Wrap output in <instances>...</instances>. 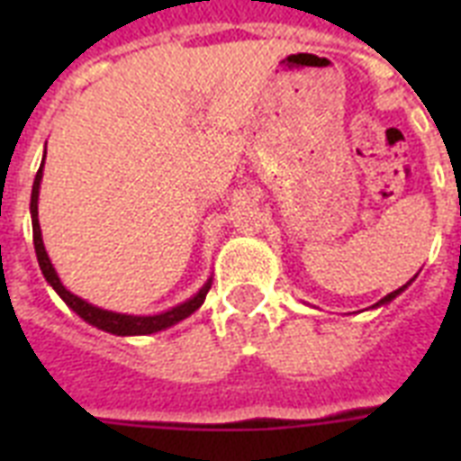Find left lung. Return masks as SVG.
Here are the masks:
<instances>
[{"mask_svg":"<svg viewBox=\"0 0 461 461\" xmlns=\"http://www.w3.org/2000/svg\"><path fill=\"white\" fill-rule=\"evenodd\" d=\"M414 277H416V275H414ZM409 285H411V280H409L407 285H402L400 289H394V292H390V294H387V296H383V299H380V302L375 303V306H383V303H390V302H393V299H394V296H397V294H402V292H404V289H407Z\"/></svg>","mask_w":461,"mask_h":461,"instance_id":"8db88e82","label":"left lung"}]
</instances>
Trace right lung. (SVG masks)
Segmentation results:
<instances>
[{"instance_id": "obj_1", "label": "right lung", "mask_w": 461, "mask_h": 461, "mask_svg": "<svg viewBox=\"0 0 461 461\" xmlns=\"http://www.w3.org/2000/svg\"><path fill=\"white\" fill-rule=\"evenodd\" d=\"M42 167H45V158H42V165H40L38 174H35V181H32V194H31V217H32V244H35V256H38L40 270L45 275V280L50 282V287L57 292V294L64 299L71 311L81 315L83 321L95 325L97 330H104V332H112V335L119 337H129V335H153V332H159V330L172 328L179 321L188 318L201 308V303L205 302V294H208L210 285L212 280H208L198 289V294H194L188 302L179 303V306L169 308L165 313L158 315H126V313H114V311H104V308H97L93 303L83 302L81 296L71 294L64 285H61L59 275L52 267V260L47 256L45 244H42V231H40L38 222V195H40V181H42Z\"/></svg>"}]
</instances>
